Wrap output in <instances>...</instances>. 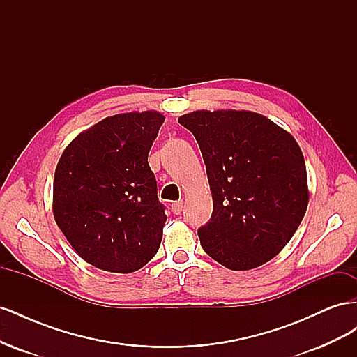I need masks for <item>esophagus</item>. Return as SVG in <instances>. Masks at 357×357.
Instances as JSON below:
<instances>
[{
    "mask_svg": "<svg viewBox=\"0 0 357 357\" xmlns=\"http://www.w3.org/2000/svg\"><path fill=\"white\" fill-rule=\"evenodd\" d=\"M171 210L174 214H180L183 211V201H176L171 204Z\"/></svg>",
    "mask_w": 357,
    "mask_h": 357,
    "instance_id": "34e87169",
    "label": "esophagus"
}]
</instances>
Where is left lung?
Returning <instances> with one entry per match:
<instances>
[{"instance_id":"obj_1","label":"left lung","mask_w":357,"mask_h":357,"mask_svg":"<svg viewBox=\"0 0 357 357\" xmlns=\"http://www.w3.org/2000/svg\"><path fill=\"white\" fill-rule=\"evenodd\" d=\"M178 123L195 137L213 192L198 229L208 256L234 271L283 250L308 205L307 169L295 138L252 112H193Z\"/></svg>"}]
</instances>
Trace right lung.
<instances>
[{
  "label": "right lung",
  "instance_id": "obj_1",
  "mask_svg": "<svg viewBox=\"0 0 357 357\" xmlns=\"http://www.w3.org/2000/svg\"><path fill=\"white\" fill-rule=\"evenodd\" d=\"M164 116L107 117L63 150L53 183V214L86 262L134 273L152 259L167 220L147 156Z\"/></svg>",
  "mask_w": 357,
  "mask_h": 357
}]
</instances>
